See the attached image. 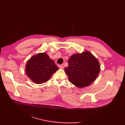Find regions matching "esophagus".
<instances>
[{"label":"esophagus","instance_id":"1","mask_svg":"<svg viewBox=\"0 0 125 125\" xmlns=\"http://www.w3.org/2000/svg\"><path fill=\"white\" fill-rule=\"evenodd\" d=\"M58 67L60 69H62L64 68V67H63V65H58Z\"/></svg>","mask_w":125,"mask_h":125}]
</instances>
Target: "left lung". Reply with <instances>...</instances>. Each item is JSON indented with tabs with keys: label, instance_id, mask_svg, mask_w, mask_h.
Wrapping results in <instances>:
<instances>
[{
	"label": "left lung",
	"instance_id": "1",
	"mask_svg": "<svg viewBox=\"0 0 125 125\" xmlns=\"http://www.w3.org/2000/svg\"><path fill=\"white\" fill-rule=\"evenodd\" d=\"M64 71L71 83L79 88L89 86L100 73L99 61L89 51L73 55Z\"/></svg>",
	"mask_w": 125,
	"mask_h": 125
}]
</instances>
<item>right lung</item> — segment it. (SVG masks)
<instances>
[{"mask_svg": "<svg viewBox=\"0 0 125 125\" xmlns=\"http://www.w3.org/2000/svg\"><path fill=\"white\" fill-rule=\"evenodd\" d=\"M58 70L54 61L45 52H40L31 56L25 67L26 75L31 81L38 84L46 83Z\"/></svg>", "mask_w": 125, "mask_h": 125, "instance_id": "add662e5", "label": "right lung"}]
</instances>
